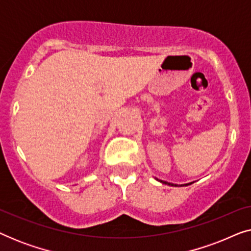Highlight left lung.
Returning <instances> with one entry per match:
<instances>
[{"mask_svg": "<svg viewBox=\"0 0 251 251\" xmlns=\"http://www.w3.org/2000/svg\"><path fill=\"white\" fill-rule=\"evenodd\" d=\"M159 180V179H157ZM159 181H161V183L162 184H168V185H171V186H174V184H171V183H168V181H163V180H159ZM190 184H192V183H190ZM190 184H185L187 186V185H190ZM175 186H176V185H175Z\"/></svg>", "mask_w": 251, "mask_h": 251, "instance_id": "left-lung-1", "label": "left lung"}]
</instances>
